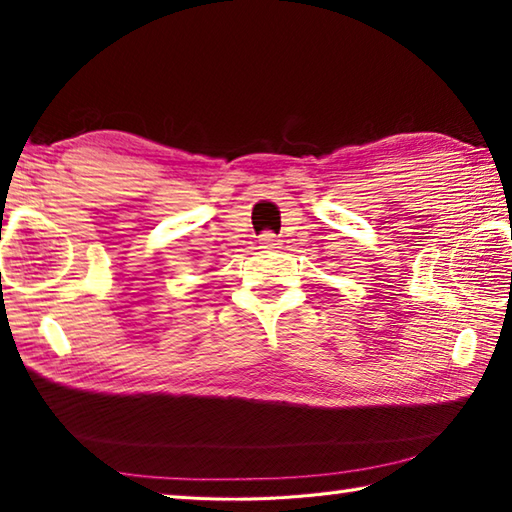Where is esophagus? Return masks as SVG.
Listing matches in <instances>:
<instances>
[{"mask_svg":"<svg viewBox=\"0 0 512 512\" xmlns=\"http://www.w3.org/2000/svg\"><path fill=\"white\" fill-rule=\"evenodd\" d=\"M259 244H262L264 248H280L282 246V239L275 235V232H262V235H259Z\"/></svg>","mask_w":512,"mask_h":512,"instance_id":"34e87169","label":"esophagus"}]
</instances>
